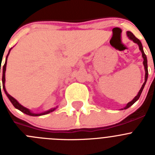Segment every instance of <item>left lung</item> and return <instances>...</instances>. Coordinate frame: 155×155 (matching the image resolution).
I'll use <instances>...</instances> for the list:
<instances>
[{
	"instance_id": "obj_1",
	"label": "left lung",
	"mask_w": 155,
	"mask_h": 155,
	"mask_svg": "<svg viewBox=\"0 0 155 155\" xmlns=\"http://www.w3.org/2000/svg\"><path fill=\"white\" fill-rule=\"evenodd\" d=\"M127 37H128L129 39H130V40H132L133 42H135V43H137V44L138 45L140 50V52H141L142 57H143V67H144V70H145V78H144V82H143V85H142L141 87H140V89L139 92H138L137 94V96L134 97V99H133L131 102H128L125 107H124V109H128L129 107H130L133 104L135 103V102H136L139 99L140 96V94H141V93H142V91H143V87H144L145 84H146V82H147V78H148V71H147V57H146L144 52H143V46H142L141 42H140V41L139 39H137V38H136V37H135V35H134V34L131 32V31H127Z\"/></svg>"
}]
</instances>
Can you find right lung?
Wrapping results in <instances>:
<instances>
[{
    "label": "right lung",
    "mask_w": 155,
    "mask_h": 155,
    "mask_svg": "<svg viewBox=\"0 0 155 155\" xmlns=\"http://www.w3.org/2000/svg\"><path fill=\"white\" fill-rule=\"evenodd\" d=\"M12 48H11L10 50H9V52H8V55H7L6 57V59H5V64H4V66H3V73H2V85H3V89H4V91H5V94H6V95L8 96V98H9V100L11 101V102L12 103V105L15 106V107L17 109H18V110H20L21 112H22V113H24L25 114H27L28 115V116H43V115H46V114H48V113H52V112H53V111L55 110L57 108L55 107V108H53V109H49V110L47 111H45V112H43V113H32L30 109H27V108L24 107L23 105H21V104L19 103L18 102L17 100L15 99V98H13L12 96H11L10 94H8V92H7L6 91V88H5V71H6V66H7V60H8V55H9V53H10V51L11 50H12ZM0 73H1V68H0ZM0 87H1V82H0Z\"/></svg>",
    "instance_id": "add662e5"
}]
</instances>
